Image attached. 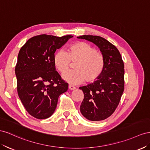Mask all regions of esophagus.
I'll list each match as a JSON object with an SVG mask.
<instances>
[{"label":"esophagus","mask_w":150,"mask_h":150,"mask_svg":"<svg viewBox=\"0 0 150 150\" xmlns=\"http://www.w3.org/2000/svg\"><path fill=\"white\" fill-rule=\"evenodd\" d=\"M68 88L71 90V91H74V90H75L76 88L74 86H72V85H68Z\"/></svg>","instance_id":"34e87169"}]
</instances>
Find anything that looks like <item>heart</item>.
Here are the masks:
<instances>
[{"instance_id": "obj_1", "label": "heart", "mask_w": 150, "mask_h": 150, "mask_svg": "<svg viewBox=\"0 0 150 150\" xmlns=\"http://www.w3.org/2000/svg\"><path fill=\"white\" fill-rule=\"evenodd\" d=\"M56 69L60 73L67 71L71 62L75 63L74 71L62 75V79L70 84H79L85 80L91 83L101 75L104 68V58L102 54L93 46L85 42H77L71 45L67 52L58 51L53 58Z\"/></svg>"}]
</instances>
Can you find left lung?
Masks as SVG:
<instances>
[{
	"label": "left lung",
	"instance_id": "obj_1",
	"mask_svg": "<svg viewBox=\"0 0 150 150\" xmlns=\"http://www.w3.org/2000/svg\"><path fill=\"white\" fill-rule=\"evenodd\" d=\"M77 38L98 46L105 62L104 71L98 79L79 87L84 94L80 112L88 120H104L117 108L125 88V66L121 55L116 47L100 36L83 35Z\"/></svg>",
	"mask_w": 150,
	"mask_h": 150
}]
</instances>
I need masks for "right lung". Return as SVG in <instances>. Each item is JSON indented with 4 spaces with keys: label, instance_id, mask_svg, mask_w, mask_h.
I'll return each instance as SVG.
<instances>
[{
    "label": "right lung",
    "instance_id": "add662e5",
    "mask_svg": "<svg viewBox=\"0 0 150 150\" xmlns=\"http://www.w3.org/2000/svg\"><path fill=\"white\" fill-rule=\"evenodd\" d=\"M72 37L36 36L19 51L15 68L18 93L25 110L34 117H50L59 96L67 91L68 83L56 71L53 58L55 51Z\"/></svg>",
    "mask_w": 150,
    "mask_h": 150
}]
</instances>
